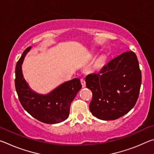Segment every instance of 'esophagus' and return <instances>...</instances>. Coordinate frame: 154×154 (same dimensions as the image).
<instances>
[{
	"mask_svg": "<svg viewBox=\"0 0 154 154\" xmlns=\"http://www.w3.org/2000/svg\"><path fill=\"white\" fill-rule=\"evenodd\" d=\"M81 83H82V87L83 88H85V79H81Z\"/></svg>",
	"mask_w": 154,
	"mask_h": 154,
	"instance_id": "1",
	"label": "esophagus"
}]
</instances>
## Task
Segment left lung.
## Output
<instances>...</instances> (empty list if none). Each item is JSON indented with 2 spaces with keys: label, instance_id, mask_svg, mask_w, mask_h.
I'll list each match as a JSON object with an SVG mask.
<instances>
[{
  "label": "left lung",
  "instance_id": "left-lung-1",
  "mask_svg": "<svg viewBox=\"0 0 154 154\" xmlns=\"http://www.w3.org/2000/svg\"><path fill=\"white\" fill-rule=\"evenodd\" d=\"M92 92L90 111L102 120H114L134 107L141 85V72L136 54L126 51L104 66L99 73L85 77Z\"/></svg>",
  "mask_w": 154,
  "mask_h": 154
}]
</instances>
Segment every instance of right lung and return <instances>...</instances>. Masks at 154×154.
<instances>
[{
  "mask_svg": "<svg viewBox=\"0 0 154 154\" xmlns=\"http://www.w3.org/2000/svg\"><path fill=\"white\" fill-rule=\"evenodd\" d=\"M31 47L23 52L15 66V90L20 102L33 118L45 124H57L69 118L70 106L82 85L77 78L59 85L46 94L31 89L22 73V66Z\"/></svg>",
  "mask_w": 154,
  "mask_h": 154,
  "instance_id": "add662e5",
  "label": "right lung"
}]
</instances>
